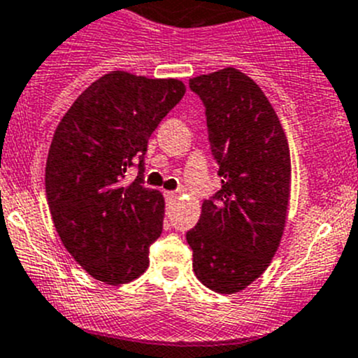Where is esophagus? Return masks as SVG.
<instances>
[{
	"label": "esophagus",
	"mask_w": 358,
	"mask_h": 358,
	"mask_svg": "<svg viewBox=\"0 0 358 358\" xmlns=\"http://www.w3.org/2000/svg\"><path fill=\"white\" fill-rule=\"evenodd\" d=\"M164 196H166V199H169V201H175V199L178 198V194H176V192H173V190H166V192H164Z\"/></svg>",
	"instance_id": "esophagus-1"
}]
</instances>
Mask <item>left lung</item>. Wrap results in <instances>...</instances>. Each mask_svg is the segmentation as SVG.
Masks as SVG:
<instances>
[{
    "instance_id": "8db88e82",
    "label": "left lung",
    "mask_w": 358,
    "mask_h": 358,
    "mask_svg": "<svg viewBox=\"0 0 358 358\" xmlns=\"http://www.w3.org/2000/svg\"><path fill=\"white\" fill-rule=\"evenodd\" d=\"M206 108L220 190L187 231L192 268L217 293L242 292L279 249L292 183L288 139L263 90L228 66L189 81Z\"/></svg>"
}]
</instances>
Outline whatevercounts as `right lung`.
I'll return each mask as SVG.
<instances>
[{
	"mask_svg": "<svg viewBox=\"0 0 358 358\" xmlns=\"http://www.w3.org/2000/svg\"><path fill=\"white\" fill-rule=\"evenodd\" d=\"M185 93L178 79L115 70L88 86L58 123L45 194L59 240L96 280L125 285L148 268L164 198L143 185L148 139ZM140 160L138 178L122 182Z\"/></svg>",
	"mask_w": 358,
	"mask_h": 358,
	"instance_id": "right-lung-1",
	"label": "right lung"
}]
</instances>
